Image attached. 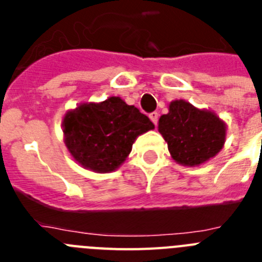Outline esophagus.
Masks as SVG:
<instances>
[{"label":"esophagus","mask_w":262,"mask_h":262,"mask_svg":"<svg viewBox=\"0 0 262 262\" xmlns=\"http://www.w3.org/2000/svg\"><path fill=\"white\" fill-rule=\"evenodd\" d=\"M149 119H151L152 122H154L155 126H156L157 122H159V113H156V111L151 113V114H149Z\"/></svg>","instance_id":"obj_1"}]
</instances>
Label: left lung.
<instances>
[{
	"label": "left lung",
	"instance_id": "1",
	"mask_svg": "<svg viewBox=\"0 0 262 262\" xmlns=\"http://www.w3.org/2000/svg\"><path fill=\"white\" fill-rule=\"evenodd\" d=\"M226 123L215 113L200 110L184 99L173 101L160 117L159 133L170 156L185 166H198L217 155L226 142Z\"/></svg>",
	"mask_w": 262,
	"mask_h": 262
}]
</instances>
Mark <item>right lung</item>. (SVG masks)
<instances>
[{
    "label": "right lung",
    "instance_id": "add662e5",
    "mask_svg": "<svg viewBox=\"0 0 262 262\" xmlns=\"http://www.w3.org/2000/svg\"><path fill=\"white\" fill-rule=\"evenodd\" d=\"M147 115L119 97L81 103L62 119L64 143L82 168L108 173L119 168L139 135L154 129Z\"/></svg>",
    "mask_w": 262,
    "mask_h": 262
}]
</instances>
